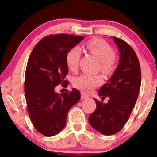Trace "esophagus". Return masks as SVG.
I'll use <instances>...</instances> for the list:
<instances>
[{"mask_svg": "<svg viewBox=\"0 0 157 157\" xmlns=\"http://www.w3.org/2000/svg\"><path fill=\"white\" fill-rule=\"evenodd\" d=\"M88 97H88L87 95H86L85 93H81V99H82V100H85V99H87Z\"/></svg>", "mask_w": 157, "mask_h": 157, "instance_id": "1", "label": "esophagus"}]
</instances>
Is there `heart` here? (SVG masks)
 Here are the masks:
<instances>
[{
  "instance_id": "obj_1",
  "label": "heart",
  "mask_w": 157,
  "mask_h": 157,
  "mask_svg": "<svg viewBox=\"0 0 157 157\" xmlns=\"http://www.w3.org/2000/svg\"><path fill=\"white\" fill-rule=\"evenodd\" d=\"M85 47L100 61V69L105 75L112 72L115 65V57L112 47L106 41L102 39H93L85 44ZM81 56L80 48L75 46L68 50L66 54V61L68 68L71 71H77ZM102 77L100 75L83 74L74 80L75 87L83 92L90 93L95 88L101 85Z\"/></svg>"
}]
</instances>
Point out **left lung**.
<instances>
[{
	"mask_svg": "<svg viewBox=\"0 0 157 157\" xmlns=\"http://www.w3.org/2000/svg\"><path fill=\"white\" fill-rule=\"evenodd\" d=\"M120 52V61L107 83L99 90L102 100L109 97L107 103L94 100L95 111L89 121L91 127L105 135L119 132L125 125L134 109L141 86V69L138 57L130 45L113 37Z\"/></svg>",
	"mask_w": 157,
	"mask_h": 157,
	"instance_id": "obj_1",
	"label": "left lung"
}]
</instances>
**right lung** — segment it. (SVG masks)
<instances>
[{
  "instance_id": "right-lung-1",
  "label": "right lung",
  "mask_w": 157,
  "mask_h": 157,
  "mask_svg": "<svg viewBox=\"0 0 157 157\" xmlns=\"http://www.w3.org/2000/svg\"><path fill=\"white\" fill-rule=\"evenodd\" d=\"M83 38L65 34L48 35L35 45L28 60L24 83L27 111L35 128L46 136L63 129L68 111L80 99L76 89L60 94L55 89L59 84L67 87L66 54Z\"/></svg>"
}]
</instances>
